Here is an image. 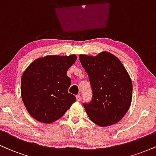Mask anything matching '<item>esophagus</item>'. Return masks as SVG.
<instances>
[{"label": "esophagus", "mask_w": 156, "mask_h": 156, "mask_svg": "<svg viewBox=\"0 0 156 156\" xmlns=\"http://www.w3.org/2000/svg\"><path fill=\"white\" fill-rule=\"evenodd\" d=\"M76 99L78 101H80V94H77L76 95Z\"/></svg>", "instance_id": "1"}]
</instances>
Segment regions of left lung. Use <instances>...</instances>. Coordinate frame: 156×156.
I'll use <instances>...</instances> for the list:
<instances>
[{"label": "left lung", "instance_id": "obj_1", "mask_svg": "<svg viewBox=\"0 0 156 156\" xmlns=\"http://www.w3.org/2000/svg\"><path fill=\"white\" fill-rule=\"evenodd\" d=\"M79 59L92 87V100L83 104L89 119L102 127L118 122L130 108L133 92L124 66L108 52L96 56L80 55Z\"/></svg>", "mask_w": 156, "mask_h": 156}]
</instances>
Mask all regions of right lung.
<instances>
[{"label":"right lung","mask_w":156,"mask_h":156,"mask_svg":"<svg viewBox=\"0 0 156 156\" xmlns=\"http://www.w3.org/2000/svg\"><path fill=\"white\" fill-rule=\"evenodd\" d=\"M76 55H48L35 60L21 78V95L30 115L43 123H51L65 114L76 101L68 92L71 80L67 76L76 62Z\"/></svg>","instance_id":"right-lung-1"}]
</instances>
